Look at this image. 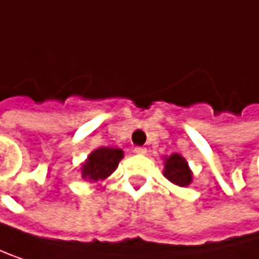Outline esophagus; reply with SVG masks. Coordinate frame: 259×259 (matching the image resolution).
Returning a JSON list of instances; mask_svg holds the SVG:
<instances>
[{
  "instance_id": "obj_1",
  "label": "esophagus",
  "mask_w": 259,
  "mask_h": 259,
  "mask_svg": "<svg viewBox=\"0 0 259 259\" xmlns=\"http://www.w3.org/2000/svg\"><path fill=\"white\" fill-rule=\"evenodd\" d=\"M134 152L139 154V155H146V154H148V149L143 148V146H136V148H134Z\"/></svg>"
}]
</instances>
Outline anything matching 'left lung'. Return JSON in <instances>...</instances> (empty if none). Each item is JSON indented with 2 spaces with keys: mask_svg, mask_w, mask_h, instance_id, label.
<instances>
[{
  "mask_svg": "<svg viewBox=\"0 0 259 259\" xmlns=\"http://www.w3.org/2000/svg\"><path fill=\"white\" fill-rule=\"evenodd\" d=\"M163 174L172 184L180 187H187L193 181L189 163L180 154H172L170 157H166Z\"/></svg>",
  "mask_w": 259,
  "mask_h": 259,
  "instance_id": "8db88e82",
  "label": "left lung"
}]
</instances>
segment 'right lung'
<instances>
[{"label": "right lung", "mask_w": 259, "mask_h": 259, "mask_svg": "<svg viewBox=\"0 0 259 259\" xmlns=\"http://www.w3.org/2000/svg\"><path fill=\"white\" fill-rule=\"evenodd\" d=\"M123 158V151L117 148H98L95 149L81 166V177L92 183L108 178Z\"/></svg>", "instance_id": "obj_1"}]
</instances>
